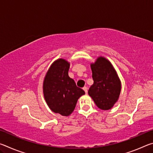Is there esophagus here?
<instances>
[{"mask_svg": "<svg viewBox=\"0 0 153 153\" xmlns=\"http://www.w3.org/2000/svg\"><path fill=\"white\" fill-rule=\"evenodd\" d=\"M83 90H84L85 92H86V94H87V93H88V88H87V87H86V86H84V88H83Z\"/></svg>", "mask_w": 153, "mask_h": 153, "instance_id": "esophagus-1", "label": "esophagus"}]
</instances>
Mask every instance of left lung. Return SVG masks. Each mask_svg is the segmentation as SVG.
Listing matches in <instances>:
<instances>
[{
    "instance_id": "obj_1",
    "label": "left lung",
    "mask_w": 153,
    "mask_h": 153,
    "mask_svg": "<svg viewBox=\"0 0 153 153\" xmlns=\"http://www.w3.org/2000/svg\"><path fill=\"white\" fill-rule=\"evenodd\" d=\"M94 84L88 90L97 107L102 110L111 109L117 101L121 92V82L112 65L104 57L91 64Z\"/></svg>"
}]
</instances>
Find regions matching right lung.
<instances>
[{
    "instance_id": "add662e5",
    "label": "right lung",
    "mask_w": 153,
    "mask_h": 153,
    "mask_svg": "<svg viewBox=\"0 0 153 153\" xmlns=\"http://www.w3.org/2000/svg\"><path fill=\"white\" fill-rule=\"evenodd\" d=\"M69 63L60 59L52 64L43 84L46 102L53 112L68 116L73 112L78 98L85 92L69 77Z\"/></svg>"
}]
</instances>
